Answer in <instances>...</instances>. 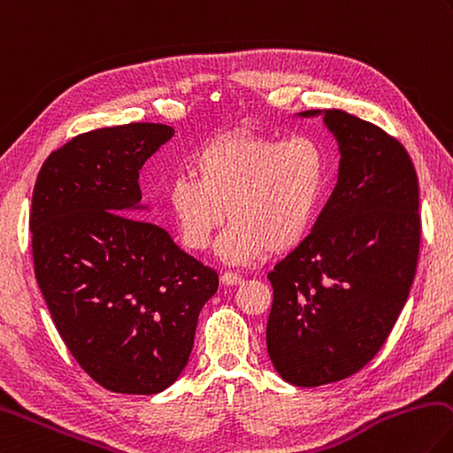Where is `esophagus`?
Listing matches in <instances>:
<instances>
[{"label":"esophagus","instance_id":"obj_1","mask_svg":"<svg viewBox=\"0 0 453 453\" xmlns=\"http://www.w3.org/2000/svg\"><path fill=\"white\" fill-rule=\"evenodd\" d=\"M243 281L242 275L234 273V271H226V273H221V283L224 285H240Z\"/></svg>","mask_w":453,"mask_h":453}]
</instances>
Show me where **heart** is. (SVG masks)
Returning a JSON list of instances; mask_svg holds the SVG:
<instances>
[{
	"mask_svg": "<svg viewBox=\"0 0 453 453\" xmlns=\"http://www.w3.org/2000/svg\"><path fill=\"white\" fill-rule=\"evenodd\" d=\"M331 160L312 136L275 138L229 133L205 142L192 172L166 184V208L180 240L203 251L221 224L218 243L229 265H250L267 251L283 253L309 235L323 208Z\"/></svg>",
	"mask_w": 453,
	"mask_h": 453,
	"instance_id": "b5f03b06",
	"label": "heart"
}]
</instances>
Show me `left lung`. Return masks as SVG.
<instances>
[{
	"label": "left lung",
	"mask_w": 453,
	"mask_h": 453,
	"mask_svg": "<svg viewBox=\"0 0 453 453\" xmlns=\"http://www.w3.org/2000/svg\"><path fill=\"white\" fill-rule=\"evenodd\" d=\"M297 117H323L339 180L312 232L267 273V352L285 382L312 388L358 372L388 339L416 275L420 202L396 138L336 109Z\"/></svg>",
	"instance_id": "obj_1"
}]
</instances>
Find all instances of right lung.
Instances as JSON below:
<instances>
[{
  "label": "right lung",
  "mask_w": 453,
  "mask_h": 453,
  "mask_svg": "<svg viewBox=\"0 0 453 453\" xmlns=\"http://www.w3.org/2000/svg\"><path fill=\"white\" fill-rule=\"evenodd\" d=\"M172 136L154 122L90 130L49 154L33 188L39 289L71 355L111 392L174 384L218 291L216 271L136 219L150 211L138 172Z\"/></svg>",
  "instance_id": "right-lung-1"
}]
</instances>
